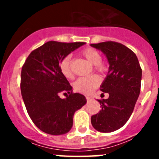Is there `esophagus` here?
<instances>
[{"instance_id":"obj_1","label":"esophagus","mask_w":159,"mask_h":159,"mask_svg":"<svg viewBox=\"0 0 159 159\" xmlns=\"http://www.w3.org/2000/svg\"><path fill=\"white\" fill-rule=\"evenodd\" d=\"M86 99H87V100H88V101H91V100H92V97H89V96H86Z\"/></svg>"}]
</instances>
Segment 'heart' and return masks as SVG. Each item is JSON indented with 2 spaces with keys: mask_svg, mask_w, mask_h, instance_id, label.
<instances>
[{
  "mask_svg": "<svg viewBox=\"0 0 159 159\" xmlns=\"http://www.w3.org/2000/svg\"><path fill=\"white\" fill-rule=\"evenodd\" d=\"M81 54L91 64H94V68H95V71L101 73V74L106 72L107 67L106 64L102 61V56H101L100 52L97 51L96 49L93 48H87L81 52ZM71 56L67 55L62 59L60 64V71L67 79L71 78L73 75L71 68ZM99 83H100V80H99V77L95 75H91V76L79 78L74 83L73 87L76 92L88 95V94L92 93L94 90L99 86Z\"/></svg>",
  "mask_w": 159,
  "mask_h": 159,
  "instance_id": "obj_1",
  "label": "heart"
}]
</instances>
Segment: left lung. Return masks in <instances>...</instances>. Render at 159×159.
Instances as JSON below:
<instances>
[{"mask_svg":"<svg viewBox=\"0 0 159 159\" xmlns=\"http://www.w3.org/2000/svg\"><path fill=\"white\" fill-rule=\"evenodd\" d=\"M91 46L102 52L110 65L100 86L109 97L98 100L101 110L92 116L91 122L98 131H115L127 123L133 112L140 93L142 68L134 52L122 43L106 41Z\"/></svg>","mask_w":159,"mask_h":159,"instance_id":"obj_1","label":"left lung"}]
</instances>
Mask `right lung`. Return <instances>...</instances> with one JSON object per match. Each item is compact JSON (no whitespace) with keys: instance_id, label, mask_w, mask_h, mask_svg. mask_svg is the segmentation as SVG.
Masks as SVG:
<instances>
[{"instance_id":"right-lung-1","label":"right lung","mask_w":159,"mask_h":159,"mask_svg":"<svg viewBox=\"0 0 159 159\" xmlns=\"http://www.w3.org/2000/svg\"><path fill=\"white\" fill-rule=\"evenodd\" d=\"M84 43L48 41L33 50L22 67L20 90L25 107L32 121L44 133H67L74 113L87 102L84 95L73 93L60 70L62 59ZM62 92L69 94L66 99L59 98Z\"/></svg>"}]
</instances>
